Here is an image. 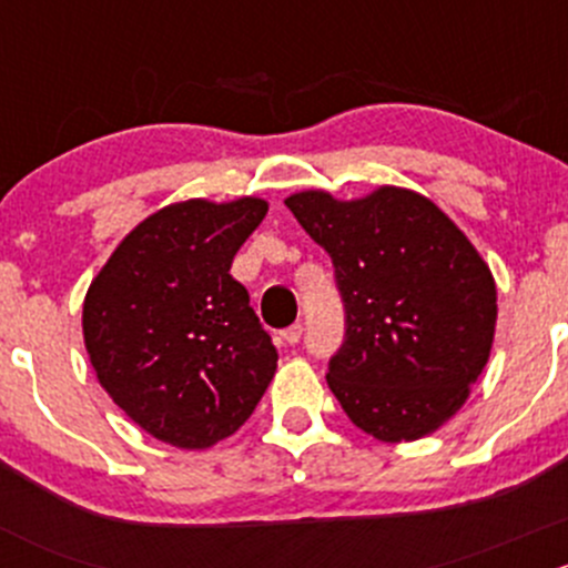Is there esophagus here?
<instances>
[{
    "mask_svg": "<svg viewBox=\"0 0 568 568\" xmlns=\"http://www.w3.org/2000/svg\"><path fill=\"white\" fill-rule=\"evenodd\" d=\"M302 332H305V326L291 324L288 329L280 332V343H283V346H296V343L302 341Z\"/></svg>",
    "mask_w": 568,
    "mask_h": 568,
    "instance_id": "esophagus-1",
    "label": "esophagus"
}]
</instances>
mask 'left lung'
<instances>
[{
  "label": "left lung",
  "instance_id": "obj_1",
  "mask_svg": "<svg viewBox=\"0 0 568 568\" xmlns=\"http://www.w3.org/2000/svg\"><path fill=\"white\" fill-rule=\"evenodd\" d=\"M329 252L346 335L326 382L357 428L382 443L437 432L489 359L497 288L467 236L423 194L382 186L363 200H285Z\"/></svg>",
  "mask_w": 568,
  "mask_h": 568
}]
</instances>
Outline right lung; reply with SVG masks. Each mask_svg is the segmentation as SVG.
Instances as JSON below:
<instances>
[{
  "mask_svg": "<svg viewBox=\"0 0 568 568\" xmlns=\"http://www.w3.org/2000/svg\"><path fill=\"white\" fill-rule=\"evenodd\" d=\"M268 205L186 200L148 216L84 296L82 326L101 387L175 448H211L255 412L277 348L231 263Z\"/></svg>",
  "mask_w": 568,
  "mask_h": 568,
  "instance_id": "obj_1",
  "label": "right lung"
}]
</instances>
